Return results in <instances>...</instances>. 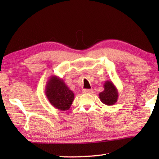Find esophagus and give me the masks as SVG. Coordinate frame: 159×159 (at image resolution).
Listing matches in <instances>:
<instances>
[{
	"label": "esophagus",
	"instance_id": "34e87169",
	"mask_svg": "<svg viewBox=\"0 0 159 159\" xmlns=\"http://www.w3.org/2000/svg\"><path fill=\"white\" fill-rule=\"evenodd\" d=\"M83 93H93V89H84L83 90Z\"/></svg>",
	"mask_w": 159,
	"mask_h": 159
}]
</instances>
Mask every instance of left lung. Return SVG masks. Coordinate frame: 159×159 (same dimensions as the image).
Here are the masks:
<instances>
[{
    "label": "left lung",
    "mask_w": 159,
    "mask_h": 159,
    "mask_svg": "<svg viewBox=\"0 0 159 159\" xmlns=\"http://www.w3.org/2000/svg\"><path fill=\"white\" fill-rule=\"evenodd\" d=\"M99 98L102 103L106 105H114L117 102L118 92L112 81L107 80L104 83V90L99 93Z\"/></svg>",
    "instance_id": "1"
}]
</instances>
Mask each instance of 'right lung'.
I'll list each match as a JSON object with an SVG mask.
<instances>
[{"instance_id": "1", "label": "right lung", "mask_w": 159, "mask_h": 159, "mask_svg": "<svg viewBox=\"0 0 159 159\" xmlns=\"http://www.w3.org/2000/svg\"><path fill=\"white\" fill-rule=\"evenodd\" d=\"M45 95L51 105L60 111L69 109L74 99V94L62 79L52 76L45 86Z\"/></svg>"}]
</instances>
